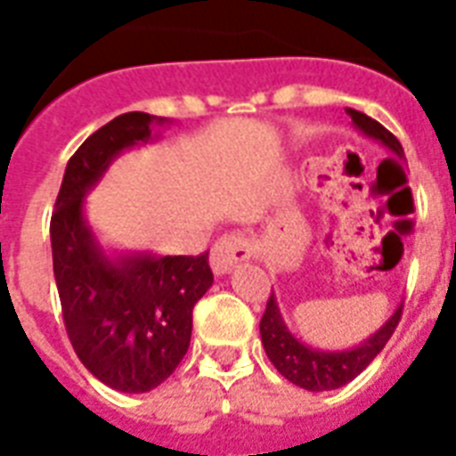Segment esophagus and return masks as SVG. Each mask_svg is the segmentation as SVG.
I'll return each mask as SVG.
<instances>
[{"label":"esophagus","instance_id":"esophagus-1","mask_svg":"<svg viewBox=\"0 0 456 456\" xmlns=\"http://www.w3.org/2000/svg\"><path fill=\"white\" fill-rule=\"evenodd\" d=\"M250 243L243 234L222 236L210 250V265L215 274H227L236 263H243L250 257Z\"/></svg>","mask_w":456,"mask_h":456}]
</instances>
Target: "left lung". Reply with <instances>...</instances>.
<instances>
[{
    "label": "left lung",
    "mask_w": 456,
    "mask_h": 456,
    "mask_svg": "<svg viewBox=\"0 0 456 456\" xmlns=\"http://www.w3.org/2000/svg\"><path fill=\"white\" fill-rule=\"evenodd\" d=\"M347 116L353 118V125L362 134L381 142L393 156L404 158L403 144L397 142L393 132H388L381 123H376L374 118L364 116L360 110L347 109ZM403 317V303L397 305V310L393 312V317L371 333L364 343H360L353 350H317V347L305 346L303 340H298L289 331L281 312H279L277 298L274 293L267 300L265 314L260 319V338H263L265 353L270 357V362L277 367V371L291 383L300 386L305 390L319 393V390H336L340 386H346L360 376L364 369L371 364L376 354L381 353L386 343L390 340L393 331L397 329V322Z\"/></svg>",
    "instance_id": "8db88e82"
}]
</instances>
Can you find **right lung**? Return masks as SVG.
<instances>
[{"label":"right lung","mask_w":456,"mask_h":456,"mask_svg":"<svg viewBox=\"0 0 456 456\" xmlns=\"http://www.w3.org/2000/svg\"><path fill=\"white\" fill-rule=\"evenodd\" d=\"M153 123L165 120L132 110L96 130L68 160L49 224L68 338L82 364L120 393H146L177 369L193 305L213 286L208 253L109 257L82 215L85 193L118 153L151 142Z\"/></svg>","instance_id":"1"}]
</instances>
